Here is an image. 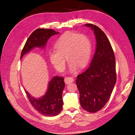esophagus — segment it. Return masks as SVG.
Instances as JSON below:
<instances>
[{"label": "esophagus", "mask_w": 135, "mask_h": 135, "mask_svg": "<svg viewBox=\"0 0 135 135\" xmlns=\"http://www.w3.org/2000/svg\"><path fill=\"white\" fill-rule=\"evenodd\" d=\"M74 81V79L71 76H68V77H66L65 79V82L66 84H68L71 83L72 82Z\"/></svg>", "instance_id": "1"}]
</instances>
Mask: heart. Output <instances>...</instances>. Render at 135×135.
<instances>
[{"instance_id": "b5f03b06", "label": "heart", "mask_w": 135, "mask_h": 135, "mask_svg": "<svg viewBox=\"0 0 135 135\" xmlns=\"http://www.w3.org/2000/svg\"><path fill=\"white\" fill-rule=\"evenodd\" d=\"M55 47L49 51V57L52 66L59 72L65 69L66 57L72 73H75L78 67L84 68L90 60L91 42L84 34L67 32L56 41Z\"/></svg>"}]
</instances>
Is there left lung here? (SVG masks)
Listing matches in <instances>:
<instances>
[{
    "label": "left lung",
    "instance_id": "obj_1",
    "mask_svg": "<svg viewBox=\"0 0 135 135\" xmlns=\"http://www.w3.org/2000/svg\"><path fill=\"white\" fill-rule=\"evenodd\" d=\"M94 32L96 50L89 67L77 76L81 107L88 112L100 110L107 103L117 81L115 55L105 33L98 27L86 24Z\"/></svg>",
    "mask_w": 135,
    "mask_h": 135
}]
</instances>
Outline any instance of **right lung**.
Masks as SVG:
<instances>
[{"label": "right lung", "mask_w": 135, "mask_h": 135, "mask_svg": "<svg viewBox=\"0 0 135 135\" xmlns=\"http://www.w3.org/2000/svg\"><path fill=\"white\" fill-rule=\"evenodd\" d=\"M58 33L59 32L53 30L44 28H38L35 30L27 40L21 52V59L34 47H44L50 37ZM65 86L64 78L56 76L49 82L46 93L41 98H35L26 90L25 93L28 100L35 110L43 115L52 117L59 114L62 109V92Z\"/></svg>", "instance_id": "add662e5"}]
</instances>
